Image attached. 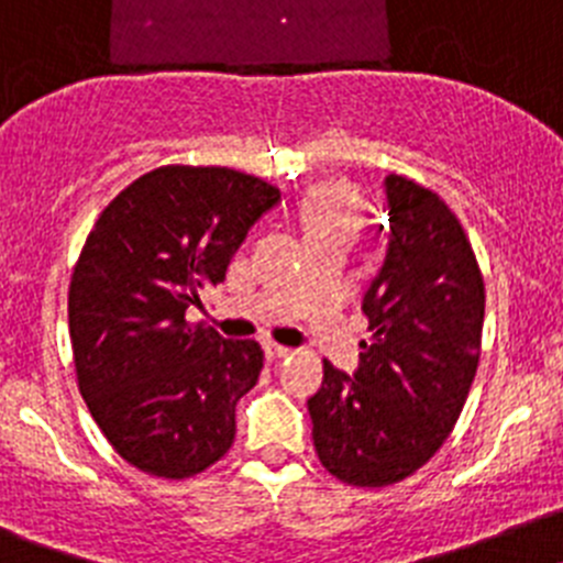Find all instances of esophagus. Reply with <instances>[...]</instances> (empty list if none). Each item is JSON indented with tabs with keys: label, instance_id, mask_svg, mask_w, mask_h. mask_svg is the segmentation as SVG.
I'll use <instances>...</instances> for the list:
<instances>
[{
	"label": "esophagus",
	"instance_id": "34e87169",
	"mask_svg": "<svg viewBox=\"0 0 563 563\" xmlns=\"http://www.w3.org/2000/svg\"><path fill=\"white\" fill-rule=\"evenodd\" d=\"M291 353V347H286V344H277V342H269L266 344V356L269 358H283Z\"/></svg>",
	"mask_w": 563,
	"mask_h": 563
}]
</instances>
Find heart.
<instances>
[{"mask_svg":"<svg viewBox=\"0 0 563 563\" xmlns=\"http://www.w3.org/2000/svg\"><path fill=\"white\" fill-rule=\"evenodd\" d=\"M308 230L317 241H347L358 227V205L344 187H322L308 199Z\"/></svg>","mask_w":563,"mask_h":563,"instance_id":"heart-1","label":"heart"}]
</instances>
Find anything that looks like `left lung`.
I'll use <instances>...</instances> for the list:
<instances>
[{
  "mask_svg": "<svg viewBox=\"0 0 563 563\" xmlns=\"http://www.w3.org/2000/svg\"><path fill=\"white\" fill-rule=\"evenodd\" d=\"M389 246L364 294L356 376L322 362L308 398L319 463L353 488H387L452 434L479 364L483 272L463 224L429 187L387 176Z\"/></svg>",
  "mask_w": 563,
  "mask_h": 563,
  "instance_id": "8db88e82",
  "label": "left lung"
}]
</instances>
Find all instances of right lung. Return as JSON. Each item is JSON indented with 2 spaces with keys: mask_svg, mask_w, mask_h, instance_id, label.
I'll return each instance as SVG.
<instances>
[{
  "mask_svg": "<svg viewBox=\"0 0 563 563\" xmlns=\"http://www.w3.org/2000/svg\"><path fill=\"white\" fill-rule=\"evenodd\" d=\"M280 190L232 168L162 165L120 190L69 280V339L86 407L111 449L151 477L187 479L235 440L255 387V339H224L187 311L224 283L250 227Z\"/></svg>",
  "mask_w": 563,
  "mask_h": 563,
  "instance_id": "obj_1",
  "label": "right lung"
}]
</instances>
